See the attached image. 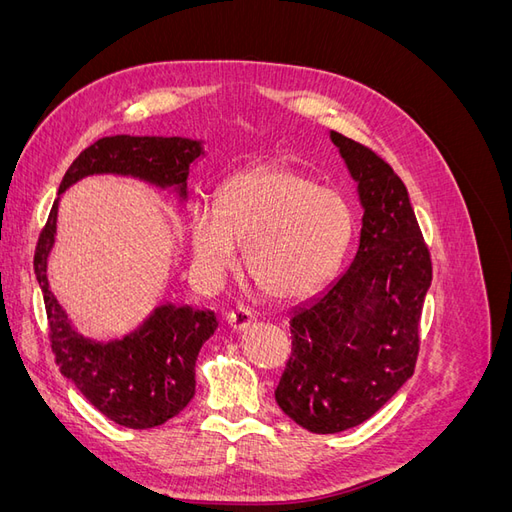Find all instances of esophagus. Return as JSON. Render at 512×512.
Returning <instances> with one entry per match:
<instances>
[{"label":"esophagus","mask_w":512,"mask_h":512,"mask_svg":"<svg viewBox=\"0 0 512 512\" xmlns=\"http://www.w3.org/2000/svg\"><path fill=\"white\" fill-rule=\"evenodd\" d=\"M252 322H254V314L250 312V309H245V307L230 309V312L226 314V324H228V329H230L232 333L245 331L247 327H250Z\"/></svg>","instance_id":"34e87169"}]
</instances>
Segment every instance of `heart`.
<instances>
[{"label": "heart", "mask_w": 512, "mask_h": 512, "mask_svg": "<svg viewBox=\"0 0 512 512\" xmlns=\"http://www.w3.org/2000/svg\"><path fill=\"white\" fill-rule=\"evenodd\" d=\"M196 267L220 277L235 267L237 245L265 297L294 303L312 297L342 262L352 237L344 196L290 166H256L232 175L215 205L196 203L188 215Z\"/></svg>", "instance_id": "1"}]
</instances>
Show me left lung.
<instances>
[{"label": "left lung", "instance_id": "8db88e82", "mask_svg": "<svg viewBox=\"0 0 512 512\" xmlns=\"http://www.w3.org/2000/svg\"><path fill=\"white\" fill-rule=\"evenodd\" d=\"M363 207L348 271L290 316L275 401L312 433L365 423L414 374L431 258L404 181L369 147L331 132Z\"/></svg>", "mask_w": 512, "mask_h": 512}]
</instances>
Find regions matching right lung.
Instances as JSON below:
<instances>
[{"instance_id": "obj_1", "label": "right lung", "mask_w": 512, "mask_h": 512, "mask_svg": "<svg viewBox=\"0 0 512 512\" xmlns=\"http://www.w3.org/2000/svg\"><path fill=\"white\" fill-rule=\"evenodd\" d=\"M203 153V143L181 136H106L70 164L59 183V196L83 177L121 175L162 190L173 188L185 200L190 164ZM59 196L40 232L34 256L55 363L89 404L113 423L130 429L158 427L177 416L194 397L196 356L218 329V320L211 309L164 303L121 339L98 342L76 331L46 277V260L57 232Z\"/></svg>"}]
</instances>
